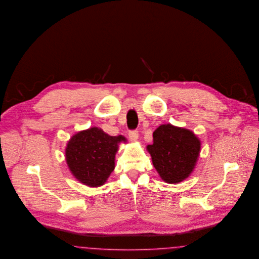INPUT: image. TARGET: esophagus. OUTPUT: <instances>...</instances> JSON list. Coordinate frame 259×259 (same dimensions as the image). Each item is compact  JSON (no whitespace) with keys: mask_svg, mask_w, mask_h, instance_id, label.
I'll use <instances>...</instances> for the list:
<instances>
[{"mask_svg":"<svg viewBox=\"0 0 259 259\" xmlns=\"http://www.w3.org/2000/svg\"><path fill=\"white\" fill-rule=\"evenodd\" d=\"M129 139L132 141V142H136L139 138V132L137 130H132V131H129Z\"/></svg>","mask_w":259,"mask_h":259,"instance_id":"obj_1","label":"esophagus"}]
</instances>
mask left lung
Here are the masks:
<instances>
[{
  "mask_svg": "<svg viewBox=\"0 0 259 259\" xmlns=\"http://www.w3.org/2000/svg\"><path fill=\"white\" fill-rule=\"evenodd\" d=\"M146 149L162 180L176 184L185 180L194 170L200 141L188 129L163 124L153 132V144L147 145Z\"/></svg>",
  "mask_w": 259,
  "mask_h": 259,
  "instance_id": "1",
  "label": "left lung"
}]
</instances>
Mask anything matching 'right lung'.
Segmentation results:
<instances>
[{"instance_id": "add662e5", "label": "right lung", "mask_w": 259, "mask_h": 259, "mask_svg": "<svg viewBox=\"0 0 259 259\" xmlns=\"http://www.w3.org/2000/svg\"><path fill=\"white\" fill-rule=\"evenodd\" d=\"M123 136H110L98 127L78 132L65 147V160L74 177L89 187L102 186L114 169V158Z\"/></svg>"}]
</instances>
